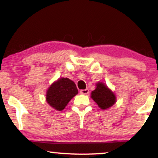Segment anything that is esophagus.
<instances>
[{
    "instance_id": "obj_1",
    "label": "esophagus",
    "mask_w": 158,
    "mask_h": 158,
    "mask_svg": "<svg viewBox=\"0 0 158 158\" xmlns=\"http://www.w3.org/2000/svg\"><path fill=\"white\" fill-rule=\"evenodd\" d=\"M89 92V90L88 89H81L80 90V93L82 94H87Z\"/></svg>"
}]
</instances>
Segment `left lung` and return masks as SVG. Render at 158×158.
Listing matches in <instances>:
<instances>
[{
	"label": "left lung",
	"instance_id": "obj_1",
	"mask_svg": "<svg viewBox=\"0 0 158 158\" xmlns=\"http://www.w3.org/2000/svg\"><path fill=\"white\" fill-rule=\"evenodd\" d=\"M92 98L102 110H106L115 102V96L104 84L98 83L96 89L92 92Z\"/></svg>",
	"mask_w": 158,
	"mask_h": 158
}]
</instances>
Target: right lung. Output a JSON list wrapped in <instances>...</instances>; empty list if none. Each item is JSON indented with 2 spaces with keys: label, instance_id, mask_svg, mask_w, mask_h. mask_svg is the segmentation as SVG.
<instances>
[{
  "label": "right lung",
  "instance_id": "add662e5",
  "mask_svg": "<svg viewBox=\"0 0 158 158\" xmlns=\"http://www.w3.org/2000/svg\"><path fill=\"white\" fill-rule=\"evenodd\" d=\"M77 93V86L73 81L68 78H61L48 89L46 100L56 110H62Z\"/></svg>",
  "mask_w": 158,
  "mask_h": 158
}]
</instances>
